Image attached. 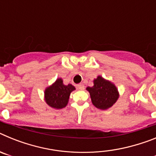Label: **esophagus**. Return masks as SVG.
<instances>
[{
    "mask_svg": "<svg viewBox=\"0 0 156 156\" xmlns=\"http://www.w3.org/2000/svg\"><path fill=\"white\" fill-rule=\"evenodd\" d=\"M77 88H78L79 90H83V89H84V85L83 84V83H80V84L77 85Z\"/></svg>",
    "mask_w": 156,
    "mask_h": 156,
    "instance_id": "obj_1",
    "label": "esophagus"
}]
</instances>
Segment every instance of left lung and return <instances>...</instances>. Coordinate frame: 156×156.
<instances>
[{
  "label": "left lung",
  "instance_id": "8db88e82",
  "mask_svg": "<svg viewBox=\"0 0 156 156\" xmlns=\"http://www.w3.org/2000/svg\"><path fill=\"white\" fill-rule=\"evenodd\" d=\"M94 86L86 88L90 95L92 104L99 109L106 110L111 108L119 97L118 89L113 83L98 76L94 80Z\"/></svg>",
  "mask_w": 156,
  "mask_h": 156
}]
</instances>
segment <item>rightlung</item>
<instances>
[{
    "label": "right lung",
    "instance_id": "right-lung-1",
    "mask_svg": "<svg viewBox=\"0 0 156 156\" xmlns=\"http://www.w3.org/2000/svg\"><path fill=\"white\" fill-rule=\"evenodd\" d=\"M76 90L72 84L65 85L62 78H58L55 82L46 87L44 101L48 105L55 109L65 108L69 102L70 94Z\"/></svg>",
    "mask_w": 156,
    "mask_h": 156
}]
</instances>
